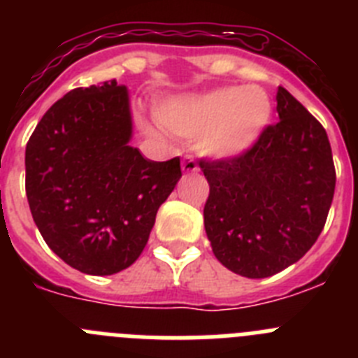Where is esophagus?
Listing matches in <instances>:
<instances>
[{"label": "esophagus", "instance_id": "esophagus-1", "mask_svg": "<svg viewBox=\"0 0 358 358\" xmlns=\"http://www.w3.org/2000/svg\"><path fill=\"white\" fill-rule=\"evenodd\" d=\"M181 169H182V172H185V173H194V172H197V170H199L197 161H195L194 157L186 156L185 159H182V163H181Z\"/></svg>", "mask_w": 358, "mask_h": 358}]
</instances>
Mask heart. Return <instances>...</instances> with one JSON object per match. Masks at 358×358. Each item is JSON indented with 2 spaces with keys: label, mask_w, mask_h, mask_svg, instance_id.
I'll return each mask as SVG.
<instances>
[{
  "label": "heart",
  "mask_w": 358,
  "mask_h": 358,
  "mask_svg": "<svg viewBox=\"0 0 358 358\" xmlns=\"http://www.w3.org/2000/svg\"><path fill=\"white\" fill-rule=\"evenodd\" d=\"M273 110V100L262 87L227 85L172 98L159 107V122L173 134L195 140L204 156L227 159L255 147Z\"/></svg>",
  "instance_id": "obj_1"
}]
</instances>
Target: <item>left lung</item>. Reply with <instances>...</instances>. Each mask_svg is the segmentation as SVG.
Masks as SVG:
<instances>
[{"mask_svg": "<svg viewBox=\"0 0 358 358\" xmlns=\"http://www.w3.org/2000/svg\"><path fill=\"white\" fill-rule=\"evenodd\" d=\"M280 122L240 156L199 161L210 185L204 227L217 260L240 276L280 273L321 235L335 192L327 131L278 87Z\"/></svg>", "mask_w": 358, "mask_h": 358, "instance_id": "8db88e82", "label": "left lung"}]
</instances>
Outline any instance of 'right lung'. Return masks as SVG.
Instances as JSON below:
<instances>
[{"instance_id": "add662e5", "label": "right lung", "mask_w": 358, "mask_h": 358, "mask_svg": "<svg viewBox=\"0 0 358 358\" xmlns=\"http://www.w3.org/2000/svg\"><path fill=\"white\" fill-rule=\"evenodd\" d=\"M129 93L116 80L57 100L27 143V197L44 242L69 267L109 276L131 267L156 213L181 179V161L131 147Z\"/></svg>"}]
</instances>
